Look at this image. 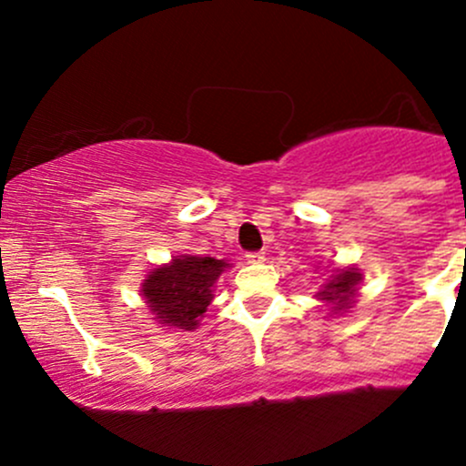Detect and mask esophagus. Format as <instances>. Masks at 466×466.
Here are the masks:
<instances>
[{"instance_id":"obj_1","label":"esophagus","mask_w":466,"mask_h":466,"mask_svg":"<svg viewBox=\"0 0 466 466\" xmlns=\"http://www.w3.org/2000/svg\"><path fill=\"white\" fill-rule=\"evenodd\" d=\"M246 259H248V263H261V261H266V252H248Z\"/></svg>"}]
</instances>
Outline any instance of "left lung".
<instances>
[{"instance_id":"left-lung-1","label":"left lung","mask_w":466,"mask_h":466,"mask_svg":"<svg viewBox=\"0 0 466 466\" xmlns=\"http://www.w3.org/2000/svg\"><path fill=\"white\" fill-rule=\"evenodd\" d=\"M360 279H363L360 268H333L331 275L327 277V281H324L320 290L316 293L318 299L329 304V311H331L329 316H338V313H347L350 309H354L356 298H359Z\"/></svg>"}]
</instances>
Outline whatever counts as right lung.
<instances>
[{"mask_svg": "<svg viewBox=\"0 0 466 466\" xmlns=\"http://www.w3.org/2000/svg\"><path fill=\"white\" fill-rule=\"evenodd\" d=\"M232 263L216 257L177 255L155 266L139 286V295L159 327L194 331L214 299V284Z\"/></svg>", "mask_w": 466, "mask_h": 466, "instance_id": "right-lung-1", "label": "right lung"}]
</instances>
